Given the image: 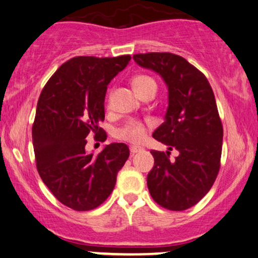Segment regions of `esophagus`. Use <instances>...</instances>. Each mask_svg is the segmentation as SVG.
<instances>
[{
    "label": "esophagus",
    "mask_w": 258,
    "mask_h": 258,
    "mask_svg": "<svg viewBox=\"0 0 258 258\" xmlns=\"http://www.w3.org/2000/svg\"><path fill=\"white\" fill-rule=\"evenodd\" d=\"M130 150H131V153H132V154H136V153L141 152V150H143V148H141V147H136V146H132V147H130Z\"/></svg>",
    "instance_id": "1"
}]
</instances>
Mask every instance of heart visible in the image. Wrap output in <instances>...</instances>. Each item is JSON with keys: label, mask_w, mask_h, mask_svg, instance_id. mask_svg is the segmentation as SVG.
<instances>
[{"label": "heart", "mask_w": 258, "mask_h": 258, "mask_svg": "<svg viewBox=\"0 0 258 258\" xmlns=\"http://www.w3.org/2000/svg\"><path fill=\"white\" fill-rule=\"evenodd\" d=\"M133 86L137 90V92L143 91L144 88L154 86L156 87L155 80L148 75H137L133 79ZM116 136L120 139L130 142V143L138 144L141 142H143V139L147 136V127L143 122L137 120H131L126 123L125 126L121 127L120 130H117Z\"/></svg>", "instance_id": "b5f03b06"}]
</instances>
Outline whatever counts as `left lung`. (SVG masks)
<instances>
[{"label":"left lung","instance_id":"1","mask_svg":"<svg viewBox=\"0 0 258 258\" xmlns=\"http://www.w3.org/2000/svg\"><path fill=\"white\" fill-rule=\"evenodd\" d=\"M139 67L161 76L168 90L165 121L153 133L169 152L152 150L154 167L147 177L152 198L160 206L183 211L211 189L221 166L223 127L214 91L203 73L173 53L135 54Z\"/></svg>","mask_w":258,"mask_h":258}]
</instances>
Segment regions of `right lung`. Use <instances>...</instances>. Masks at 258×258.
<instances>
[{"label":"right lung","mask_w":258,"mask_h":258,"mask_svg":"<svg viewBox=\"0 0 258 258\" xmlns=\"http://www.w3.org/2000/svg\"><path fill=\"white\" fill-rule=\"evenodd\" d=\"M131 55L75 57L52 75L37 102L32 144L38 174L65 206L98 207L111 194L117 172L130 156L125 143L105 146L98 155L85 150L87 136L104 142V99L109 82Z\"/></svg>","instance_id":"right-lung-1"}]
</instances>
